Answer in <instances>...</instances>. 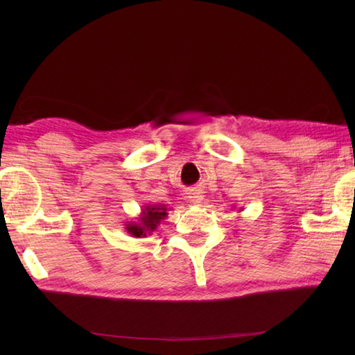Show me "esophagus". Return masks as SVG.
I'll return each mask as SVG.
<instances>
[{"label": "esophagus", "instance_id": "1", "mask_svg": "<svg viewBox=\"0 0 355 355\" xmlns=\"http://www.w3.org/2000/svg\"><path fill=\"white\" fill-rule=\"evenodd\" d=\"M186 197H187V200L192 202V205H201L202 200H205V197H202L201 192L197 191V189H191L189 192H186Z\"/></svg>", "mask_w": 355, "mask_h": 355}]
</instances>
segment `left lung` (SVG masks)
Returning <instances> with one entry per match:
<instances>
[{"instance_id": "1", "label": "left lung", "mask_w": 355, "mask_h": 355, "mask_svg": "<svg viewBox=\"0 0 355 355\" xmlns=\"http://www.w3.org/2000/svg\"><path fill=\"white\" fill-rule=\"evenodd\" d=\"M239 212H241V210H239Z\"/></svg>"}]
</instances>
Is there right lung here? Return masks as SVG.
I'll return each instance as SVG.
<instances>
[{
    "mask_svg": "<svg viewBox=\"0 0 355 355\" xmlns=\"http://www.w3.org/2000/svg\"><path fill=\"white\" fill-rule=\"evenodd\" d=\"M166 216H168V209H166L164 205H146L141 209L137 221H130L125 224V230L134 238H143L150 235Z\"/></svg>",
    "mask_w": 355,
    "mask_h": 355,
    "instance_id": "1",
    "label": "right lung"
}]
</instances>
